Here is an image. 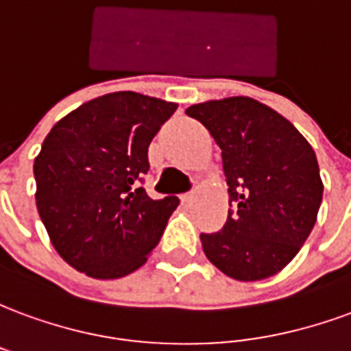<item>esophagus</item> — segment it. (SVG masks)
<instances>
[{
    "instance_id": "obj_1",
    "label": "esophagus",
    "mask_w": 351,
    "mask_h": 351,
    "mask_svg": "<svg viewBox=\"0 0 351 351\" xmlns=\"http://www.w3.org/2000/svg\"><path fill=\"white\" fill-rule=\"evenodd\" d=\"M193 197H195V195H193V191H190V193H184L182 197V203H186V205H190L191 201H193Z\"/></svg>"
}]
</instances>
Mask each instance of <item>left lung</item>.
Segmentation results:
<instances>
[{
  "mask_svg": "<svg viewBox=\"0 0 351 351\" xmlns=\"http://www.w3.org/2000/svg\"><path fill=\"white\" fill-rule=\"evenodd\" d=\"M221 148L231 203L221 231L201 235L208 261L229 278L256 282L299 254L324 197L316 154L293 123L244 95L186 108Z\"/></svg>",
  "mask_w": 351,
  "mask_h": 351,
  "instance_id": "1",
  "label": "left lung"
}]
</instances>
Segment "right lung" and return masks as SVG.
I'll list each match as a JSON object with an SVG mask.
<instances>
[{
    "label": "right lung",
    "instance_id": "add662e5",
    "mask_svg": "<svg viewBox=\"0 0 351 351\" xmlns=\"http://www.w3.org/2000/svg\"><path fill=\"white\" fill-rule=\"evenodd\" d=\"M176 103L135 92L101 95L64 116L35 158V203L50 243L73 269L122 278L146 263L178 197L154 201L138 180L148 146Z\"/></svg>",
    "mask_w": 351,
    "mask_h": 351
}]
</instances>
